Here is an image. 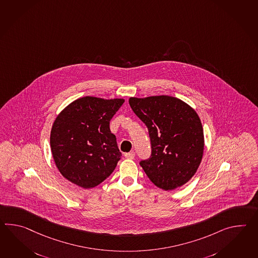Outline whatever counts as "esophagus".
I'll list each match as a JSON object with an SVG mask.
<instances>
[{"label": "esophagus", "instance_id": "34e87169", "mask_svg": "<svg viewBox=\"0 0 258 258\" xmlns=\"http://www.w3.org/2000/svg\"><path fill=\"white\" fill-rule=\"evenodd\" d=\"M125 157L127 159H133L135 157V153L134 152H130V153H126L125 154Z\"/></svg>", "mask_w": 258, "mask_h": 258}]
</instances>
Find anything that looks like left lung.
I'll return each mask as SVG.
<instances>
[{"label":"left lung","mask_w":258,"mask_h":258,"mask_svg":"<svg viewBox=\"0 0 258 258\" xmlns=\"http://www.w3.org/2000/svg\"><path fill=\"white\" fill-rule=\"evenodd\" d=\"M132 111L148 127L152 155L140 162L156 187L171 190L195 176L204 154L200 117L180 99L167 95L131 97Z\"/></svg>","instance_id":"obj_1"}]
</instances>
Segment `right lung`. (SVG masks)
Instances as JSON below:
<instances>
[{
  "mask_svg": "<svg viewBox=\"0 0 258 258\" xmlns=\"http://www.w3.org/2000/svg\"><path fill=\"white\" fill-rule=\"evenodd\" d=\"M124 102L85 96L60 112L52 124L50 144L63 178L91 189L115 170L122 155L109 125Z\"/></svg>",
  "mask_w": 258,
  "mask_h": 258,
  "instance_id": "1",
  "label": "right lung"
}]
</instances>
